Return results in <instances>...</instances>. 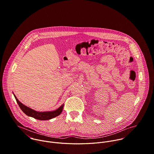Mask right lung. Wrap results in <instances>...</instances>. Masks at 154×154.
Returning a JSON list of instances; mask_svg holds the SVG:
<instances>
[{"label": "right lung", "mask_w": 154, "mask_h": 154, "mask_svg": "<svg viewBox=\"0 0 154 154\" xmlns=\"http://www.w3.org/2000/svg\"><path fill=\"white\" fill-rule=\"evenodd\" d=\"M14 96L16 100V101L17 104L19 105V107L22 109V111L28 116L33 117L35 119L40 120H50L51 119H53L58 116H59L63 110L64 105H62L60 108H59L53 111H48V112H38L34 111L25 105H23L20 101L17 98L16 95L14 94Z\"/></svg>", "instance_id": "right-lung-1"}]
</instances>
